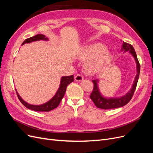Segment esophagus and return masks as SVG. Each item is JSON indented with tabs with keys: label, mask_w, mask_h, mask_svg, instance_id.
Masks as SVG:
<instances>
[{
	"label": "esophagus",
	"mask_w": 153,
	"mask_h": 153,
	"mask_svg": "<svg viewBox=\"0 0 153 153\" xmlns=\"http://www.w3.org/2000/svg\"><path fill=\"white\" fill-rule=\"evenodd\" d=\"M84 79V77L80 74H77V75L75 76V80L77 82H80Z\"/></svg>",
	"instance_id": "obj_1"
}]
</instances>
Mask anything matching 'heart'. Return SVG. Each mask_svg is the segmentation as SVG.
Listing matches in <instances>:
<instances>
[{"label": "heart", "mask_w": 153, "mask_h": 153, "mask_svg": "<svg viewBox=\"0 0 153 153\" xmlns=\"http://www.w3.org/2000/svg\"><path fill=\"white\" fill-rule=\"evenodd\" d=\"M78 57L83 61H87L85 67L89 73L102 70L112 61L110 52L101 43H94L85 47L82 50Z\"/></svg>", "instance_id": "heart-1"}]
</instances>
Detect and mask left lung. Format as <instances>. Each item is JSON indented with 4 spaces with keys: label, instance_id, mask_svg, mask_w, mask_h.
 I'll use <instances>...</instances> for the list:
<instances>
[{
    "label": "left lung",
    "instance_id": "left-lung-1",
    "mask_svg": "<svg viewBox=\"0 0 153 153\" xmlns=\"http://www.w3.org/2000/svg\"><path fill=\"white\" fill-rule=\"evenodd\" d=\"M122 47H123L122 51L124 50V52L129 51V53H131L132 54L134 59L135 60V62L137 64V74L135 76V80L133 82V84L132 85L131 90L124 96L120 97V98H105V97H103L101 94L100 92L99 91L98 86V80H92V82H93L94 84V88H93V91H92V93L90 95V98L92 100V101L94 102V105L98 108L106 110V109L122 107V106L126 105L129 101L131 100V99L132 98V97L133 96L134 92H135V91L136 89V87L137 85L138 77H139V74H140V64L137 59L135 50L131 45L125 43L123 41Z\"/></svg>",
    "mask_w": 153,
    "mask_h": 153
}]
</instances>
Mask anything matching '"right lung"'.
Wrapping results in <instances>:
<instances>
[{"mask_svg":"<svg viewBox=\"0 0 153 153\" xmlns=\"http://www.w3.org/2000/svg\"><path fill=\"white\" fill-rule=\"evenodd\" d=\"M39 40H48V38L43 34H38L33 37H31V38H29L28 39H26L24 42H23L22 45H24L25 43H29L30 42H33V41H39ZM73 81H74L73 75L62 76L61 78V84H60L59 89L57 91L56 93H55V94L54 95V96L50 101H48V102L41 105H30L29 103H27L24 100H23L22 99L20 95L18 94L16 91V92L18 98L20 101V102L25 106H26L27 108L30 109L32 110L38 111V112H49V111L57 108L59 106L60 102H61V101L63 98L64 94H65L67 86Z\"/></svg>","mask_w":153,"mask_h":153,"instance_id":"right-lung-1","label":"right lung"}]
</instances>
